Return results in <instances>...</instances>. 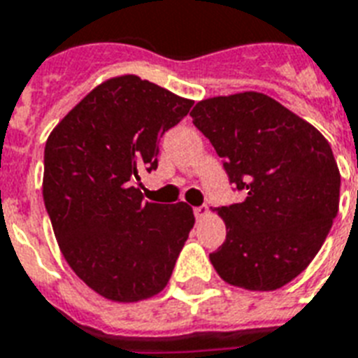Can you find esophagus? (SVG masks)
I'll list each match as a JSON object with an SVG mask.
<instances>
[{
	"label": "esophagus",
	"mask_w": 358,
	"mask_h": 358,
	"mask_svg": "<svg viewBox=\"0 0 358 358\" xmlns=\"http://www.w3.org/2000/svg\"><path fill=\"white\" fill-rule=\"evenodd\" d=\"M193 213H195V217L201 221V219H204L208 215V206H196L193 208Z\"/></svg>",
	"instance_id": "obj_1"
}]
</instances>
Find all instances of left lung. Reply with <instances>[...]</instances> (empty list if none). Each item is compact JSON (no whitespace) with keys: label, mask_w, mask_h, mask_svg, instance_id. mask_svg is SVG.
Masks as SVG:
<instances>
[{"label":"left lung","mask_w":358,"mask_h":358,"mask_svg":"<svg viewBox=\"0 0 358 358\" xmlns=\"http://www.w3.org/2000/svg\"><path fill=\"white\" fill-rule=\"evenodd\" d=\"M191 119L245 196L219 208L227 239L210 255L215 271L239 288H282L314 260L338 213L331 145L262 92L202 100Z\"/></svg>","instance_id":"left-lung-1"}]
</instances>
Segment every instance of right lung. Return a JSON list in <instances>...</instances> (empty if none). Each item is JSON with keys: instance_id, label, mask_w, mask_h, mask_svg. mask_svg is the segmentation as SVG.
Here are the masks:
<instances>
[{"instance_id": "obj_1", "label": "right lung", "mask_w": 358, "mask_h": 358, "mask_svg": "<svg viewBox=\"0 0 358 358\" xmlns=\"http://www.w3.org/2000/svg\"><path fill=\"white\" fill-rule=\"evenodd\" d=\"M191 106L120 76L92 89L48 137L42 195L53 232L76 275L106 299H146L173 275L193 210L143 201L137 184L156 171L159 139Z\"/></svg>"}]
</instances>
